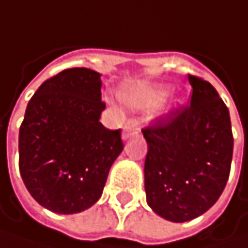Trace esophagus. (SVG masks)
Listing matches in <instances>:
<instances>
[{
    "label": "esophagus",
    "instance_id": "1",
    "mask_svg": "<svg viewBox=\"0 0 248 248\" xmlns=\"http://www.w3.org/2000/svg\"><path fill=\"white\" fill-rule=\"evenodd\" d=\"M140 132V126H139V122L135 121V119H130L127 121L124 126V133H122V138L124 140L132 138V136H136L138 133Z\"/></svg>",
    "mask_w": 248,
    "mask_h": 248
}]
</instances>
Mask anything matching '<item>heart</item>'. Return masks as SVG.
Segmentation results:
<instances>
[{"instance_id": "obj_1", "label": "heart", "mask_w": 248, "mask_h": 248, "mask_svg": "<svg viewBox=\"0 0 248 248\" xmlns=\"http://www.w3.org/2000/svg\"><path fill=\"white\" fill-rule=\"evenodd\" d=\"M170 95L169 86H147V85H133L124 88L122 92L124 99L129 105L138 108L152 110L159 108ZM179 101H174V106Z\"/></svg>"}]
</instances>
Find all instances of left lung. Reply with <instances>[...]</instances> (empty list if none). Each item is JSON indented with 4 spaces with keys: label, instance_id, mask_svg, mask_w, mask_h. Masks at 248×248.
Here are the masks:
<instances>
[{
    "label": "left lung",
    "instance_id": "8db88e82",
    "mask_svg": "<svg viewBox=\"0 0 248 248\" xmlns=\"http://www.w3.org/2000/svg\"><path fill=\"white\" fill-rule=\"evenodd\" d=\"M189 82L190 105L142 130L147 142V204L174 223L202 216L218 200L233 157L227 106L209 82L191 75Z\"/></svg>",
    "mask_w": 248,
    "mask_h": 248
}]
</instances>
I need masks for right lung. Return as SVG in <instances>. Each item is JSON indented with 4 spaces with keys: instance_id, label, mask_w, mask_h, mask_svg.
Here are the masks:
<instances>
[{
    "instance_id": "obj_1",
    "label": "right lung",
    "mask_w": 248,
    "mask_h": 248,
    "mask_svg": "<svg viewBox=\"0 0 248 248\" xmlns=\"http://www.w3.org/2000/svg\"><path fill=\"white\" fill-rule=\"evenodd\" d=\"M101 74L72 68L45 80L28 102L19 129V171L30 194L59 214L80 213L102 196L122 153L121 129L99 122Z\"/></svg>"
}]
</instances>
